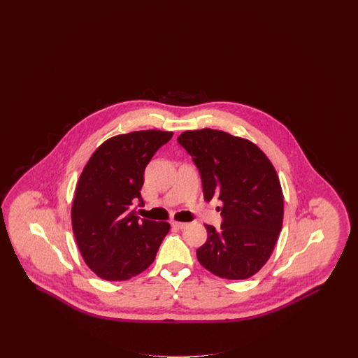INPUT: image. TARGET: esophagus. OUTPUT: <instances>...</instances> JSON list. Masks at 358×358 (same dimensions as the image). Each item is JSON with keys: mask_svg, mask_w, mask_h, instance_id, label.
I'll return each mask as SVG.
<instances>
[{"mask_svg": "<svg viewBox=\"0 0 358 358\" xmlns=\"http://www.w3.org/2000/svg\"><path fill=\"white\" fill-rule=\"evenodd\" d=\"M171 227L177 228V229H184V228H187V222H171Z\"/></svg>", "mask_w": 358, "mask_h": 358, "instance_id": "esophagus-1", "label": "esophagus"}]
</instances>
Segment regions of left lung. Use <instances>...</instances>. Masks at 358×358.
I'll return each mask as SVG.
<instances>
[{
  "instance_id": "1",
  "label": "left lung",
  "mask_w": 358,
  "mask_h": 358,
  "mask_svg": "<svg viewBox=\"0 0 358 358\" xmlns=\"http://www.w3.org/2000/svg\"><path fill=\"white\" fill-rule=\"evenodd\" d=\"M201 176L204 199L220 200L222 227L205 225L200 264L224 279H247L268 260L283 222V193L273 164L255 143L220 130L177 138Z\"/></svg>"
}]
</instances>
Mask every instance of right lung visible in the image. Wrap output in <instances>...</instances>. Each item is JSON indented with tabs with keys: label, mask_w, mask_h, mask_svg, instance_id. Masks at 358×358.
Returning <instances> with one entry per match:
<instances>
[{
	"label": "right lung",
	"mask_w": 358,
	"mask_h": 358,
	"mask_svg": "<svg viewBox=\"0 0 358 358\" xmlns=\"http://www.w3.org/2000/svg\"><path fill=\"white\" fill-rule=\"evenodd\" d=\"M171 131L143 130L103 142L80 174L71 210L73 235L87 266L110 282L145 271L171 229L139 219L143 173Z\"/></svg>",
	"instance_id": "obj_1"
}]
</instances>
